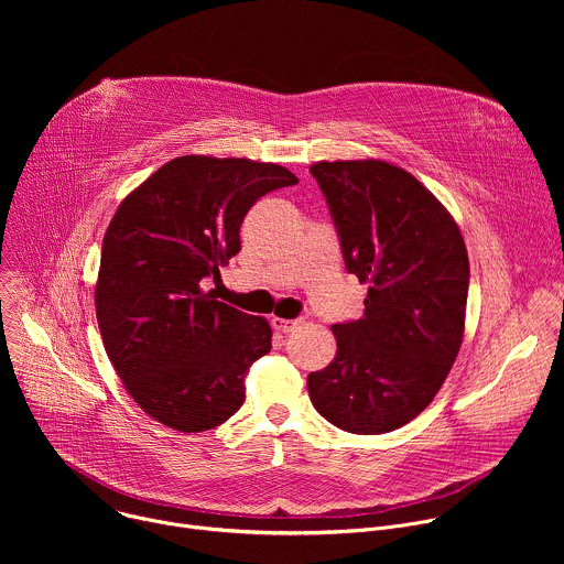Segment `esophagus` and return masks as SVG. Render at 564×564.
Returning a JSON list of instances; mask_svg holds the SVG:
<instances>
[{
    "label": "esophagus",
    "instance_id": "34e87169",
    "mask_svg": "<svg viewBox=\"0 0 564 564\" xmlns=\"http://www.w3.org/2000/svg\"><path fill=\"white\" fill-rule=\"evenodd\" d=\"M272 328L279 333H292L301 326V318H281V316H272Z\"/></svg>",
    "mask_w": 564,
    "mask_h": 564
}]
</instances>
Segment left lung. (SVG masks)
Instances as JSON below:
<instances>
[{
  "label": "left lung",
  "mask_w": 564,
  "mask_h": 564,
  "mask_svg": "<svg viewBox=\"0 0 564 564\" xmlns=\"http://www.w3.org/2000/svg\"><path fill=\"white\" fill-rule=\"evenodd\" d=\"M346 270L368 283L359 318L335 324L337 355L307 375L314 409L357 435L415 420L442 388L464 337L468 254L459 227L409 172L383 160L310 167Z\"/></svg>",
  "instance_id": "8db88e82"
}]
</instances>
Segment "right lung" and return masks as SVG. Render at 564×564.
<instances>
[{
  "label": "right lung",
  "mask_w": 564,
  "mask_h": 564,
  "mask_svg": "<svg viewBox=\"0 0 564 564\" xmlns=\"http://www.w3.org/2000/svg\"><path fill=\"white\" fill-rule=\"evenodd\" d=\"M296 183L272 163L181 155L118 207L102 240L96 314L116 372L155 422L200 433L243 406L248 368L270 352L272 330L205 285L240 252L250 207Z\"/></svg>",
  "instance_id": "obj_1"
}]
</instances>
